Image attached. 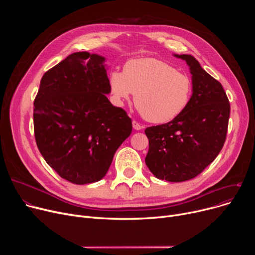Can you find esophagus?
Listing matches in <instances>:
<instances>
[{
    "label": "esophagus",
    "mask_w": 255,
    "mask_h": 255,
    "mask_svg": "<svg viewBox=\"0 0 255 255\" xmlns=\"http://www.w3.org/2000/svg\"><path fill=\"white\" fill-rule=\"evenodd\" d=\"M132 126H133V128H134L135 130L142 129V126L138 122H136V121H132Z\"/></svg>",
    "instance_id": "obj_1"
}]
</instances>
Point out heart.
I'll list each match as a JSON object with an SVG mask.
<instances>
[{
  "label": "heart",
  "instance_id": "heart-1",
  "mask_svg": "<svg viewBox=\"0 0 255 255\" xmlns=\"http://www.w3.org/2000/svg\"><path fill=\"white\" fill-rule=\"evenodd\" d=\"M110 92L119 103L134 95L139 113L152 123L163 124L178 118L188 107L193 83L175 66L155 58L129 61L124 71L109 76Z\"/></svg>",
  "mask_w": 255,
  "mask_h": 255
}]
</instances>
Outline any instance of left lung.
I'll use <instances>...</instances> for the list:
<instances>
[{
	"instance_id": "obj_1",
	"label": "left lung",
	"mask_w": 255,
	"mask_h": 255,
	"mask_svg": "<svg viewBox=\"0 0 255 255\" xmlns=\"http://www.w3.org/2000/svg\"><path fill=\"white\" fill-rule=\"evenodd\" d=\"M190 67L193 94L178 118L145 128L149 152L145 164L153 175L168 182L198 176L220 153L226 139L231 104L222 85L190 55H176Z\"/></svg>"
}]
</instances>
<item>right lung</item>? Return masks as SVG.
<instances>
[{
	"label": "right lung",
	"mask_w": 255,
	"mask_h": 255,
	"mask_svg": "<svg viewBox=\"0 0 255 255\" xmlns=\"http://www.w3.org/2000/svg\"><path fill=\"white\" fill-rule=\"evenodd\" d=\"M104 61L87 51L71 53L44 73L34 100L40 153L61 178L77 185L101 180L132 131L127 113L106 97Z\"/></svg>",
	"instance_id": "right-lung-1"
}]
</instances>
